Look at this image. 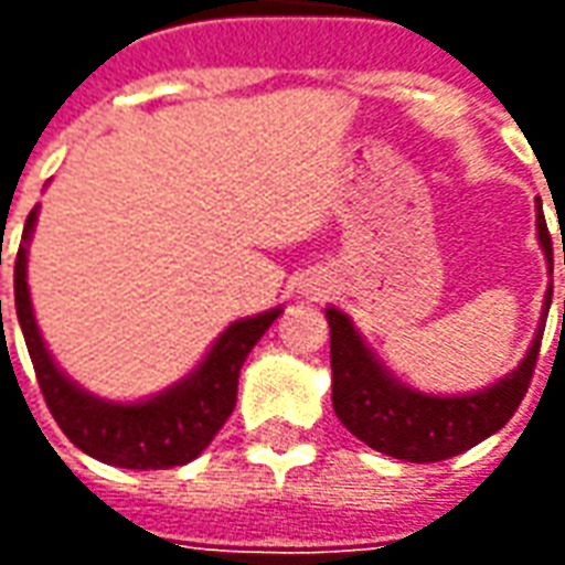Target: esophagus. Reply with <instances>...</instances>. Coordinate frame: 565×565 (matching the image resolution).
I'll return each mask as SVG.
<instances>
[{"label": "esophagus", "instance_id": "esophagus-1", "mask_svg": "<svg viewBox=\"0 0 565 565\" xmlns=\"http://www.w3.org/2000/svg\"><path fill=\"white\" fill-rule=\"evenodd\" d=\"M323 294H327V290H323V284H320V281L308 284V287H306L308 299H320V296H323Z\"/></svg>", "mask_w": 565, "mask_h": 565}]
</instances>
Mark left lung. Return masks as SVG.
<instances>
[{
	"instance_id": "left-lung-1",
	"label": "left lung",
	"mask_w": 565,
	"mask_h": 565,
	"mask_svg": "<svg viewBox=\"0 0 565 565\" xmlns=\"http://www.w3.org/2000/svg\"><path fill=\"white\" fill-rule=\"evenodd\" d=\"M535 238L545 254L547 275H554V254H551V235H547L542 202L535 211ZM551 296H554V284L547 281L542 318L521 363L511 369L509 375L493 381L490 387L469 393H424L403 384L369 348L363 332L354 327V320L348 318L342 308L327 306L335 415L360 441H366L369 448L396 460L436 462L475 448L478 441L499 433L518 412L533 379Z\"/></svg>"
}]
</instances>
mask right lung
<instances>
[{"mask_svg":"<svg viewBox=\"0 0 565 565\" xmlns=\"http://www.w3.org/2000/svg\"><path fill=\"white\" fill-rule=\"evenodd\" d=\"M35 223H39V205L26 217L18 259H14V308L44 403L60 429L75 448L90 454L93 460L120 469H172L196 460L211 445V438L217 436V429L226 424V417L233 415L238 372L245 356L263 339V332L278 320L284 308L278 306L250 318L233 320L211 342L196 366L166 391L150 393L132 403L105 399L68 379L54 354L47 351V342L35 323L30 284H26Z\"/></svg>","mask_w":565,"mask_h":565,"instance_id":"obj_1","label":"right lung"}]
</instances>
